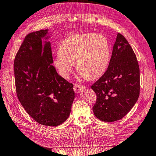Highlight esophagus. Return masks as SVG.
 Segmentation results:
<instances>
[{
    "label": "esophagus",
    "instance_id": "34e87169",
    "mask_svg": "<svg viewBox=\"0 0 156 156\" xmlns=\"http://www.w3.org/2000/svg\"><path fill=\"white\" fill-rule=\"evenodd\" d=\"M85 87L84 86H81V85H79V84H75V85L74 86V88H73V90L74 91L76 92L77 94L78 93H81L82 92L84 89H85Z\"/></svg>",
    "mask_w": 156,
    "mask_h": 156
}]
</instances>
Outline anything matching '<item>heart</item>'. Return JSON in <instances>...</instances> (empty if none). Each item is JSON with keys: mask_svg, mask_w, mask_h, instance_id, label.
Wrapping results in <instances>:
<instances>
[{"mask_svg": "<svg viewBox=\"0 0 156 156\" xmlns=\"http://www.w3.org/2000/svg\"><path fill=\"white\" fill-rule=\"evenodd\" d=\"M110 58V44L102 34L85 33L68 36L62 41L53 64L58 73L68 79L76 64L83 78L95 79L105 72Z\"/></svg>", "mask_w": 156, "mask_h": 156, "instance_id": "obj_1", "label": "heart"}]
</instances>
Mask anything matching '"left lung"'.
I'll list each match as a JSON object with an SVG mask.
<instances>
[{"instance_id":"1","label":"left lung","mask_w":156,"mask_h":156,"mask_svg":"<svg viewBox=\"0 0 156 156\" xmlns=\"http://www.w3.org/2000/svg\"><path fill=\"white\" fill-rule=\"evenodd\" d=\"M91 88L97 100L94 114L103 122L122 119L137 101L140 71L134 51L125 37L118 33L106 72Z\"/></svg>"}]
</instances>
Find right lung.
I'll return each mask as SVG.
<instances>
[{
	"mask_svg": "<svg viewBox=\"0 0 156 156\" xmlns=\"http://www.w3.org/2000/svg\"><path fill=\"white\" fill-rule=\"evenodd\" d=\"M48 31L25 37L14 60V75L18 99L28 114L41 125L57 126L68 119L75 92L73 84L60 76L52 65Z\"/></svg>",
	"mask_w": 156,
	"mask_h": 156,
	"instance_id": "right-lung-1",
	"label": "right lung"
}]
</instances>
